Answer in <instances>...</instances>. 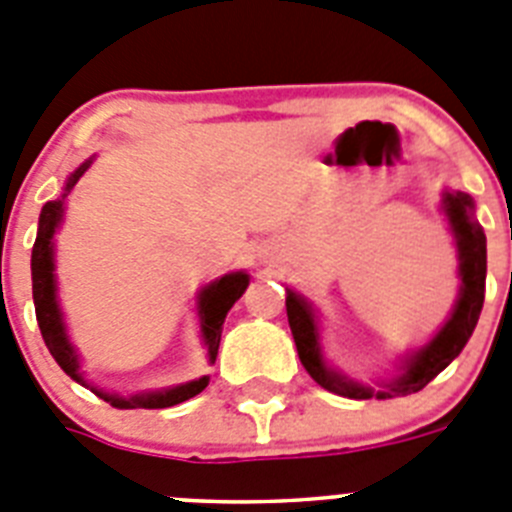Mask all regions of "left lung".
Wrapping results in <instances>:
<instances>
[{
  "label": "left lung",
  "mask_w": 512,
  "mask_h": 512,
  "mask_svg": "<svg viewBox=\"0 0 512 512\" xmlns=\"http://www.w3.org/2000/svg\"><path fill=\"white\" fill-rule=\"evenodd\" d=\"M444 211L449 216L451 232L457 239L459 252V298L457 306L451 311L449 321L439 329V334L428 344H423L418 352L403 359L400 375L390 382H382V388H370L362 382H354L349 377L339 375L326 365L321 354L319 326L313 316L311 303L303 296L288 290L285 296V311H288V324L293 331L301 365L306 367L308 375L319 382L321 388L329 393L344 395V398L367 400V398H398V395L418 393L434 380L441 370L451 365V359L459 357L464 344L469 342L477 319H480L482 303H485V275H487V239L485 232L474 222V201L467 193H444Z\"/></svg>",
  "instance_id": "obj_1"
}]
</instances>
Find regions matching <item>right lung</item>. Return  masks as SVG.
<instances>
[{"label":"right lung","instance_id":"obj_1","mask_svg":"<svg viewBox=\"0 0 512 512\" xmlns=\"http://www.w3.org/2000/svg\"><path fill=\"white\" fill-rule=\"evenodd\" d=\"M91 160H86L81 168H76L71 173L66 183V191H63L61 199L48 201L40 211V224H38V237H35V245H32V301H35V316H38L40 334L45 339V347L50 349L53 359L61 365V370L66 372L71 380L81 382L86 388H91L89 382L81 375V365H78V354L73 349V344L68 342L66 324H63V313L58 306V296H55V260H53V234L58 229L63 219V204H66V196L71 193V188L76 186L78 178L84 176L89 170ZM250 285V275L247 273H229L224 278L214 280V283L206 285L199 293V319H201V336H204V344L209 349V362H214L216 352H219V342H222V326L227 319L229 308L242 298V293ZM209 385V377H199V380H191L186 385H176V388L168 390H155V393H137V395H117L107 393V390L91 388L99 398H104L107 403H112L114 408H170V405H178L183 400L199 395L201 390Z\"/></svg>","mask_w":512,"mask_h":512}]
</instances>
